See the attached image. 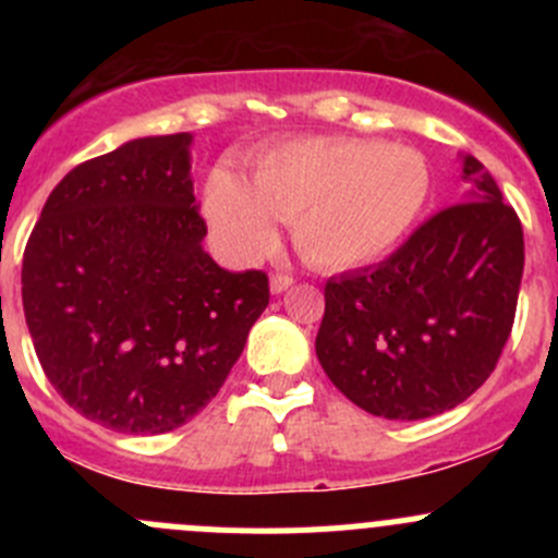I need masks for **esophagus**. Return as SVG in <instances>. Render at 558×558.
<instances>
[{
    "label": "esophagus",
    "instance_id": "esophagus-1",
    "mask_svg": "<svg viewBox=\"0 0 558 558\" xmlns=\"http://www.w3.org/2000/svg\"><path fill=\"white\" fill-rule=\"evenodd\" d=\"M291 286H294V278L286 272H275L272 278H269V291H272V294H283V291H289Z\"/></svg>",
    "mask_w": 558,
    "mask_h": 558
}]
</instances>
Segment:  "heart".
<instances>
[{"label":"heart","mask_w":558,"mask_h":558,"mask_svg":"<svg viewBox=\"0 0 558 558\" xmlns=\"http://www.w3.org/2000/svg\"><path fill=\"white\" fill-rule=\"evenodd\" d=\"M432 170L410 145L362 137H302L264 150L251 180L213 167L202 210L216 245L234 262H258L294 223V243L320 269H356L397 251L418 227Z\"/></svg>","instance_id":"b5f03b06"}]
</instances>
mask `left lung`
<instances>
[{
    "mask_svg": "<svg viewBox=\"0 0 558 558\" xmlns=\"http://www.w3.org/2000/svg\"><path fill=\"white\" fill-rule=\"evenodd\" d=\"M464 202L437 213L375 267L326 283L315 353L367 413L418 421L486 384L508 342L523 275V232L497 180L461 156Z\"/></svg>",
    "mask_w": 558,
    "mask_h": 558,
    "instance_id": "8db88e82",
    "label": "left lung"
}]
</instances>
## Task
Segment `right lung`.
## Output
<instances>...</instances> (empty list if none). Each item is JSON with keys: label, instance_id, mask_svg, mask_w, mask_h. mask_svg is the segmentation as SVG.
<instances>
[{"label": "right lung", "instance_id": "right-lung-1", "mask_svg": "<svg viewBox=\"0 0 558 558\" xmlns=\"http://www.w3.org/2000/svg\"><path fill=\"white\" fill-rule=\"evenodd\" d=\"M191 134L129 140L50 191L21 294L45 375L70 408L123 435L194 418L269 305L267 275L202 247Z\"/></svg>", "mask_w": 558, "mask_h": 558}]
</instances>
